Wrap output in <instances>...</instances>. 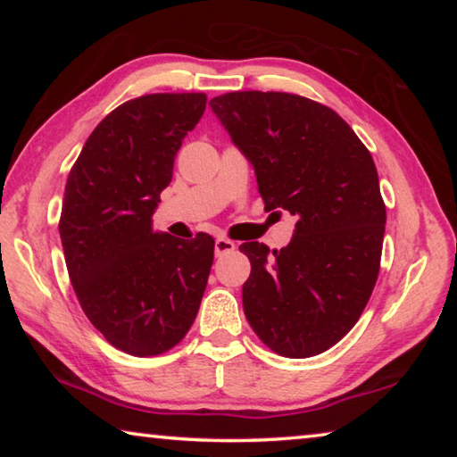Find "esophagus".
<instances>
[{
  "label": "esophagus",
  "instance_id": "34e87169",
  "mask_svg": "<svg viewBox=\"0 0 457 457\" xmlns=\"http://www.w3.org/2000/svg\"><path fill=\"white\" fill-rule=\"evenodd\" d=\"M236 244L228 237H218L215 239V256H226V253L236 250Z\"/></svg>",
  "mask_w": 457,
  "mask_h": 457
}]
</instances>
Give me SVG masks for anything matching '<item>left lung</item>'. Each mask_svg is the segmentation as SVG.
I'll list each match as a JSON object with an SVG mask.
<instances>
[{
    "label": "left lung",
    "instance_id": "1",
    "mask_svg": "<svg viewBox=\"0 0 457 457\" xmlns=\"http://www.w3.org/2000/svg\"><path fill=\"white\" fill-rule=\"evenodd\" d=\"M256 169L266 210L296 215L282 250L247 242L244 312L268 349L306 359L337 345L365 311L381 268L385 201L373 157L316 100L290 92H228L210 100Z\"/></svg>",
    "mask_w": 457,
    "mask_h": 457
}]
</instances>
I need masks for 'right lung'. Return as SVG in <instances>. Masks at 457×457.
I'll return each mask as SVG.
<instances>
[{"label":"right lung","instance_id":"add662e5","mask_svg":"<svg viewBox=\"0 0 457 457\" xmlns=\"http://www.w3.org/2000/svg\"><path fill=\"white\" fill-rule=\"evenodd\" d=\"M204 92L127 100L98 122L71 169L60 213L68 276L88 320L119 351L157 357L187 335L213 264V237L154 234L151 215Z\"/></svg>","mask_w":457,"mask_h":457}]
</instances>
